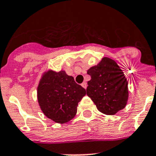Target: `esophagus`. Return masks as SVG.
Returning a JSON list of instances; mask_svg holds the SVG:
<instances>
[{"label":"esophagus","instance_id":"1","mask_svg":"<svg viewBox=\"0 0 156 156\" xmlns=\"http://www.w3.org/2000/svg\"><path fill=\"white\" fill-rule=\"evenodd\" d=\"M81 86H82L83 87L85 88V89H86V88H87V83H86V82H83L82 84H81Z\"/></svg>","mask_w":156,"mask_h":156}]
</instances>
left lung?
I'll use <instances>...</instances> for the list:
<instances>
[{"label": "left lung", "instance_id": "left-lung-1", "mask_svg": "<svg viewBox=\"0 0 156 156\" xmlns=\"http://www.w3.org/2000/svg\"><path fill=\"white\" fill-rule=\"evenodd\" d=\"M87 74L91 79L87 82V95L100 112L112 115L126 106L127 81L115 61L103 57L97 66L88 69Z\"/></svg>", "mask_w": 156, "mask_h": 156}]
</instances>
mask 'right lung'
<instances>
[{"label": "right lung", "instance_id": "add662e5", "mask_svg": "<svg viewBox=\"0 0 156 156\" xmlns=\"http://www.w3.org/2000/svg\"><path fill=\"white\" fill-rule=\"evenodd\" d=\"M37 93L44 114L54 122L63 124L75 117L86 90L65 71L48 70L41 78Z\"/></svg>", "mask_w": 156, "mask_h": 156}]
</instances>
